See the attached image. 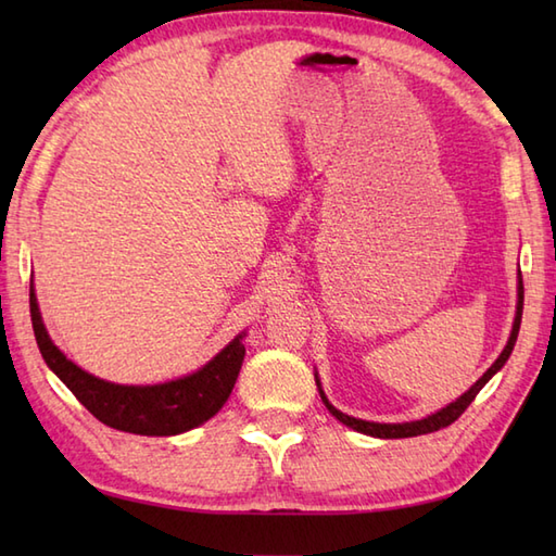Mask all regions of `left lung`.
<instances>
[{
    "mask_svg": "<svg viewBox=\"0 0 556 556\" xmlns=\"http://www.w3.org/2000/svg\"><path fill=\"white\" fill-rule=\"evenodd\" d=\"M521 315H523V281H521V271H518V301H516V317H514V327H511L509 341H506V346H504V351L500 353V358L490 365L488 372L482 375L480 380H478L473 387L468 389V392L460 394V396H458L456 401H452V404H448V406H444V408H440V410H434V413H430V416H425V418H420V420H408V422H370V420H361V418L346 416V413H341L339 408H334L332 404H329V399H327V396H325V392H323L320 377H317V372H315L317 392H320V396H323V404L327 406V410L332 413V416H334L339 422H344L346 428L356 430V432L370 434V437H380V440H401V437H418V434L437 432V430L446 428V425H452V422L460 416V413H464V410L470 406V401H473V399L478 396L480 389L485 387V384L492 380V377L497 375V372L504 368V363L509 361L511 351H514V346H516L518 329H521Z\"/></svg>",
    "mask_w": 556,
    "mask_h": 556,
    "instance_id": "left-lung-1",
    "label": "left lung"
}]
</instances>
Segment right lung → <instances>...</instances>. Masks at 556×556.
<instances>
[{"label":"right lung","instance_id":"add662e5","mask_svg":"<svg viewBox=\"0 0 556 556\" xmlns=\"http://www.w3.org/2000/svg\"><path fill=\"white\" fill-rule=\"evenodd\" d=\"M30 320L47 368L74 392L80 404L110 428L146 437L181 434L207 422L227 404L245 356V332H241L191 375L162 384H114L78 368L54 346L45 329L33 285Z\"/></svg>","mask_w":556,"mask_h":556}]
</instances>
